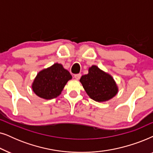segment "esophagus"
Listing matches in <instances>:
<instances>
[{
	"label": "esophagus",
	"instance_id": "34e87169",
	"mask_svg": "<svg viewBox=\"0 0 153 153\" xmlns=\"http://www.w3.org/2000/svg\"><path fill=\"white\" fill-rule=\"evenodd\" d=\"M81 75H81L80 73H78V74H75L74 75V78L76 79V80H79V79L81 78Z\"/></svg>",
	"mask_w": 153,
	"mask_h": 153
}]
</instances>
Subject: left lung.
Instances as JSON below:
<instances>
[{
	"instance_id": "1",
	"label": "left lung",
	"mask_w": 153,
	"mask_h": 153,
	"mask_svg": "<svg viewBox=\"0 0 153 153\" xmlns=\"http://www.w3.org/2000/svg\"><path fill=\"white\" fill-rule=\"evenodd\" d=\"M80 82L89 98L97 102H105L118 92V87L111 75L93 65Z\"/></svg>"
}]
</instances>
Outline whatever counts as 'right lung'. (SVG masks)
<instances>
[{"label": "right lung", "instance_id": "obj_1", "mask_svg": "<svg viewBox=\"0 0 153 153\" xmlns=\"http://www.w3.org/2000/svg\"><path fill=\"white\" fill-rule=\"evenodd\" d=\"M72 75L62 64L55 63L47 68L38 72L32 83L31 88L38 97L49 99L57 97Z\"/></svg>", "mask_w": 153, "mask_h": 153}]
</instances>
